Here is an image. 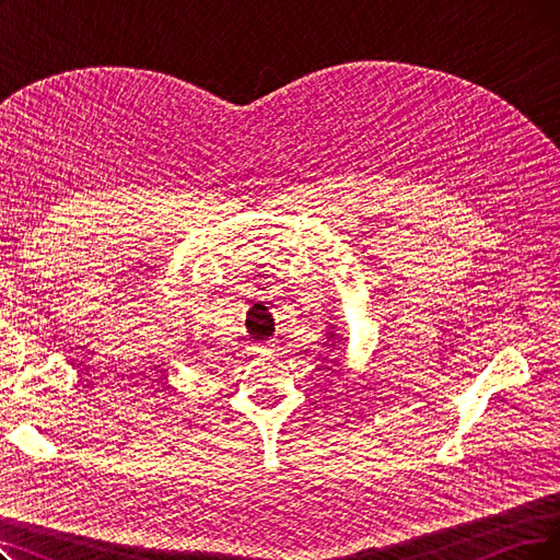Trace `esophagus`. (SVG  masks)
Returning <instances> with one entry per match:
<instances>
[{"label": "esophagus", "instance_id": "34e87169", "mask_svg": "<svg viewBox=\"0 0 560 560\" xmlns=\"http://www.w3.org/2000/svg\"><path fill=\"white\" fill-rule=\"evenodd\" d=\"M250 349H253V353H259V355L273 353V351H276V342H273V340H268V342H255Z\"/></svg>", "mask_w": 560, "mask_h": 560}]
</instances>
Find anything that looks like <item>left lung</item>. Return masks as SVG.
<instances>
[{"instance_id":"left-lung-1","label":"left lung","mask_w":560,"mask_h":560,"mask_svg":"<svg viewBox=\"0 0 560 560\" xmlns=\"http://www.w3.org/2000/svg\"><path fill=\"white\" fill-rule=\"evenodd\" d=\"M326 340L330 342L328 347H332V349H340L342 345H345V335H342V330H340V326H338V322H326Z\"/></svg>"}]
</instances>
